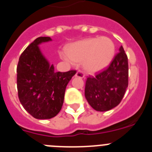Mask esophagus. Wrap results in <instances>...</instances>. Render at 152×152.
Instances as JSON below:
<instances>
[{"label": "esophagus", "instance_id": "34e87169", "mask_svg": "<svg viewBox=\"0 0 152 152\" xmlns=\"http://www.w3.org/2000/svg\"><path fill=\"white\" fill-rule=\"evenodd\" d=\"M75 77H80V78H84V75L82 73V72H80V71H77V73L75 74Z\"/></svg>", "mask_w": 152, "mask_h": 152}]
</instances>
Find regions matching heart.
Returning a JSON list of instances; mask_svg holds the SVG:
<instances>
[{
  "label": "heart",
  "instance_id": "heart-1",
  "mask_svg": "<svg viewBox=\"0 0 152 152\" xmlns=\"http://www.w3.org/2000/svg\"><path fill=\"white\" fill-rule=\"evenodd\" d=\"M67 55L61 57L74 63H82L88 73L100 72L109 66L116 53L113 41L108 37H95L76 42L68 45Z\"/></svg>",
  "mask_w": 152,
  "mask_h": 152
}]
</instances>
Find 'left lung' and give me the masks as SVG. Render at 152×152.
Masks as SVG:
<instances>
[{
  "mask_svg": "<svg viewBox=\"0 0 152 152\" xmlns=\"http://www.w3.org/2000/svg\"><path fill=\"white\" fill-rule=\"evenodd\" d=\"M129 84L128 58L123 46L108 68L95 77L87 78L84 94L95 110L104 112L121 102Z\"/></svg>",
  "mask_w": 152,
  "mask_h": 152,
  "instance_id": "8db88e82",
  "label": "left lung"
}]
</instances>
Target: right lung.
I'll list each match as a JSON object with an SVG mask.
<instances>
[{"label": "right lung", "instance_id": "add662e5", "mask_svg": "<svg viewBox=\"0 0 152 152\" xmlns=\"http://www.w3.org/2000/svg\"><path fill=\"white\" fill-rule=\"evenodd\" d=\"M52 41L50 37L36 39L21 54L17 68L19 100L36 119H51L63 105L64 92L76 71L55 72L54 65L42 55L39 45Z\"/></svg>", "mask_w": 152, "mask_h": 152}]
</instances>
